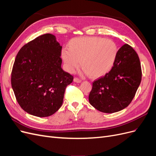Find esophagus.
Instances as JSON below:
<instances>
[{
	"label": "esophagus",
	"mask_w": 156,
	"mask_h": 156,
	"mask_svg": "<svg viewBox=\"0 0 156 156\" xmlns=\"http://www.w3.org/2000/svg\"><path fill=\"white\" fill-rule=\"evenodd\" d=\"M73 81L75 82V83H79L81 82V80L79 79V78H77V77H75L74 79H73Z\"/></svg>",
	"instance_id": "1"
}]
</instances>
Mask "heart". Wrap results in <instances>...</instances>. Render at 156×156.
<instances>
[{
    "instance_id": "heart-1",
    "label": "heart",
    "mask_w": 156,
    "mask_h": 156,
    "mask_svg": "<svg viewBox=\"0 0 156 156\" xmlns=\"http://www.w3.org/2000/svg\"><path fill=\"white\" fill-rule=\"evenodd\" d=\"M68 49H63L61 56L68 72L72 73L79 66L90 77L98 78L110 72L119 52L114 41L101 37H81L71 40Z\"/></svg>"
}]
</instances>
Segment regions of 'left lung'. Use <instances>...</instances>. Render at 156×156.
<instances>
[{"label":"left lung","mask_w":156,"mask_h":156,"mask_svg":"<svg viewBox=\"0 0 156 156\" xmlns=\"http://www.w3.org/2000/svg\"><path fill=\"white\" fill-rule=\"evenodd\" d=\"M141 78L139 56L130 45L124 44L119 49L110 72L94 81L89 102L97 110L105 113L124 109L133 99Z\"/></svg>","instance_id":"8db88e82"}]
</instances>
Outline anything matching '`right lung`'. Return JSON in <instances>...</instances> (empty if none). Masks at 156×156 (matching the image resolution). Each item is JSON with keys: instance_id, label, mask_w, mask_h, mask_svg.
Segmentation results:
<instances>
[{"instance_id": "obj_1", "label": "right lung", "mask_w": 156, "mask_h": 156, "mask_svg": "<svg viewBox=\"0 0 156 156\" xmlns=\"http://www.w3.org/2000/svg\"><path fill=\"white\" fill-rule=\"evenodd\" d=\"M62 46L51 34L23 46L14 62L12 87L17 101L33 116L47 117L62 106L66 88L73 77L61 68Z\"/></svg>"}]
</instances>
